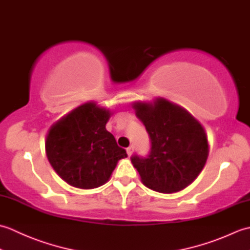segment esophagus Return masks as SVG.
<instances>
[{
	"label": "esophagus",
	"instance_id": "1",
	"mask_svg": "<svg viewBox=\"0 0 250 250\" xmlns=\"http://www.w3.org/2000/svg\"><path fill=\"white\" fill-rule=\"evenodd\" d=\"M134 151V147L133 146H129L128 148H126V153H128V156H132V153H133Z\"/></svg>",
	"mask_w": 250,
	"mask_h": 250
}]
</instances>
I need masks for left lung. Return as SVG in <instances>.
Segmentation results:
<instances>
[{
    "instance_id": "1",
    "label": "left lung",
    "mask_w": 250,
    "mask_h": 250,
    "mask_svg": "<svg viewBox=\"0 0 250 250\" xmlns=\"http://www.w3.org/2000/svg\"><path fill=\"white\" fill-rule=\"evenodd\" d=\"M132 107L151 141L146 158L131 157L143 184L161 193L178 192L188 187L208 157L203 126L187 109L163 98L148 103L134 102Z\"/></svg>"
}]
</instances>
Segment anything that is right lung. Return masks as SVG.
<instances>
[{
	"instance_id": "obj_1",
	"label": "right lung",
	"mask_w": 250,
	"mask_h": 250,
	"mask_svg": "<svg viewBox=\"0 0 250 250\" xmlns=\"http://www.w3.org/2000/svg\"><path fill=\"white\" fill-rule=\"evenodd\" d=\"M110 110L87 102L50 126L45 149L56 173L68 185L93 189L108 182L120 159L128 157L105 125Z\"/></svg>"
}]
</instances>
